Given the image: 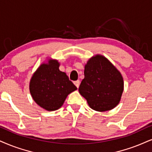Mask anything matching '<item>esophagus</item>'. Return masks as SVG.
<instances>
[{"label": "esophagus", "instance_id": "esophagus-1", "mask_svg": "<svg viewBox=\"0 0 152 152\" xmlns=\"http://www.w3.org/2000/svg\"><path fill=\"white\" fill-rule=\"evenodd\" d=\"M74 84H75V85L76 87L78 88V87H80V80H77V81H75L74 82Z\"/></svg>", "mask_w": 152, "mask_h": 152}]
</instances>
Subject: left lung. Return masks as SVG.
I'll return each mask as SVG.
<instances>
[{"instance_id":"8db88e82","label":"left lung","mask_w":152,"mask_h":152,"mask_svg":"<svg viewBox=\"0 0 152 152\" xmlns=\"http://www.w3.org/2000/svg\"><path fill=\"white\" fill-rule=\"evenodd\" d=\"M84 73L79 92L89 107L103 112L113 109L119 104L123 91V78L106 58L93 56L85 65Z\"/></svg>"}]
</instances>
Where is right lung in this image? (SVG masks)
I'll use <instances>...</instances> for the list:
<instances>
[{"mask_svg": "<svg viewBox=\"0 0 152 152\" xmlns=\"http://www.w3.org/2000/svg\"><path fill=\"white\" fill-rule=\"evenodd\" d=\"M59 66L58 61L50 59L48 63L39 67L29 83L34 101L48 111L61 108L67 95L77 89L66 73L59 70Z\"/></svg>", "mask_w": 152, "mask_h": 152, "instance_id": "right-lung-1", "label": "right lung"}]
</instances>
